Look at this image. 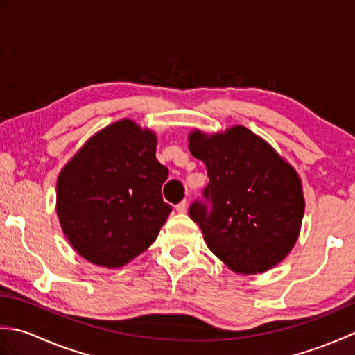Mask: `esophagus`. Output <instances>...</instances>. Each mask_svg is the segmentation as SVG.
Instances as JSON below:
<instances>
[{
    "instance_id": "1",
    "label": "esophagus",
    "mask_w": 355,
    "mask_h": 355,
    "mask_svg": "<svg viewBox=\"0 0 355 355\" xmlns=\"http://www.w3.org/2000/svg\"><path fill=\"white\" fill-rule=\"evenodd\" d=\"M175 210L178 214H184L186 210H187V205H186V201H182V202H178V205L175 206Z\"/></svg>"
}]
</instances>
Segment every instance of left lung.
<instances>
[{
	"label": "left lung",
	"instance_id": "obj_1",
	"mask_svg": "<svg viewBox=\"0 0 355 355\" xmlns=\"http://www.w3.org/2000/svg\"><path fill=\"white\" fill-rule=\"evenodd\" d=\"M191 154L205 162L209 184L189 207L207 247L236 273L254 275L290 253L305 200L297 172L244 126L189 135Z\"/></svg>",
	"mask_w": 355,
	"mask_h": 355
}]
</instances>
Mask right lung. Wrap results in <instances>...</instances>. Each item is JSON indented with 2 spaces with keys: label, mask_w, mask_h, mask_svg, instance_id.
<instances>
[{
  "label": "right lung",
  "mask_w": 355,
  "mask_h": 355,
  "mask_svg": "<svg viewBox=\"0 0 355 355\" xmlns=\"http://www.w3.org/2000/svg\"><path fill=\"white\" fill-rule=\"evenodd\" d=\"M154 132L120 120L89 139L59 173L56 210L67 239L96 266L116 268L154 243L172 206Z\"/></svg>",
  "instance_id": "right-lung-1"
}]
</instances>
